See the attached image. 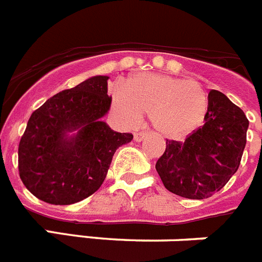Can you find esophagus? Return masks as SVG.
I'll use <instances>...</instances> for the list:
<instances>
[{
    "mask_svg": "<svg viewBox=\"0 0 262 262\" xmlns=\"http://www.w3.org/2000/svg\"><path fill=\"white\" fill-rule=\"evenodd\" d=\"M148 136V134L145 133V131H140V133H136L135 135H134V139H135L136 142H142L143 139H145Z\"/></svg>",
    "mask_w": 262,
    "mask_h": 262,
    "instance_id": "34e87169",
    "label": "esophagus"
}]
</instances>
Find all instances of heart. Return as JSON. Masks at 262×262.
<instances>
[{
	"mask_svg": "<svg viewBox=\"0 0 262 262\" xmlns=\"http://www.w3.org/2000/svg\"><path fill=\"white\" fill-rule=\"evenodd\" d=\"M114 102L127 123L135 124L144 113L157 133L166 139H185L205 123L210 99L195 81L160 73L129 78L124 89L117 88Z\"/></svg>",
	"mask_w": 262,
	"mask_h": 262,
	"instance_id": "heart-1",
	"label": "heart"
}]
</instances>
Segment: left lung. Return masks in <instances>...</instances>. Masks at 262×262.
I'll list each match as a JSON object with an SVG mask.
<instances>
[{
	"mask_svg": "<svg viewBox=\"0 0 262 262\" xmlns=\"http://www.w3.org/2000/svg\"><path fill=\"white\" fill-rule=\"evenodd\" d=\"M205 124L185 142L166 140L156 163L164 186L176 195L205 200L223 189L239 169L248 119L223 93L211 90Z\"/></svg>",
	"mask_w": 262,
	"mask_h": 262,
	"instance_id": "left-lung-1",
	"label": "left lung"
}]
</instances>
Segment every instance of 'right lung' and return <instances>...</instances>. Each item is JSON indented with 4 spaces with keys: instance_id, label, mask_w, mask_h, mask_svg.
Returning a JSON list of instances; mask_svg holds the SVG:
<instances>
[{
    "instance_id": "add662e5",
    "label": "right lung",
    "mask_w": 262,
    "mask_h": 262,
    "mask_svg": "<svg viewBox=\"0 0 262 262\" xmlns=\"http://www.w3.org/2000/svg\"><path fill=\"white\" fill-rule=\"evenodd\" d=\"M107 76H94L36 108L18 145L27 190L51 205H72L98 190L115 151L133 134L115 133L101 118L110 108ZM76 130L73 137L68 133Z\"/></svg>"
}]
</instances>
